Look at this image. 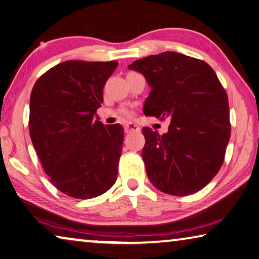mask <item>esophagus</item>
Listing matches in <instances>:
<instances>
[{"instance_id": "obj_1", "label": "esophagus", "mask_w": 259, "mask_h": 259, "mask_svg": "<svg viewBox=\"0 0 259 259\" xmlns=\"http://www.w3.org/2000/svg\"><path fill=\"white\" fill-rule=\"evenodd\" d=\"M124 130H125V133H134V131H140L141 128L136 124V123L128 122L124 125Z\"/></svg>"}]
</instances>
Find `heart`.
I'll return each instance as SVG.
<instances>
[{"label":"heart","mask_w":259,"mask_h":259,"mask_svg":"<svg viewBox=\"0 0 259 259\" xmlns=\"http://www.w3.org/2000/svg\"><path fill=\"white\" fill-rule=\"evenodd\" d=\"M122 114H124V115H130V111H129V110H126V109H124V110H122Z\"/></svg>","instance_id":"b5f03b06"}]
</instances>
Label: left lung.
<instances>
[{
  "label": "left lung",
  "instance_id": "1",
  "mask_svg": "<svg viewBox=\"0 0 259 259\" xmlns=\"http://www.w3.org/2000/svg\"><path fill=\"white\" fill-rule=\"evenodd\" d=\"M151 92L143 111L171 123L166 134L143 128L142 157L149 180L166 194L185 196L214 178L230 138L228 95L203 60L166 51L134 61Z\"/></svg>",
  "mask_w": 259,
  "mask_h": 259
}]
</instances>
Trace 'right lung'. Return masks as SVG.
Returning <instances> with one entry per match:
<instances>
[{"instance_id": "add662e5", "label": "right lung", "mask_w": 259, "mask_h": 259, "mask_svg": "<svg viewBox=\"0 0 259 259\" xmlns=\"http://www.w3.org/2000/svg\"><path fill=\"white\" fill-rule=\"evenodd\" d=\"M117 61L67 60L36 81L30 96L29 130L51 183L68 196L103 194L117 178L124 131L103 125L96 110Z\"/></svg>"}]
</instances>
